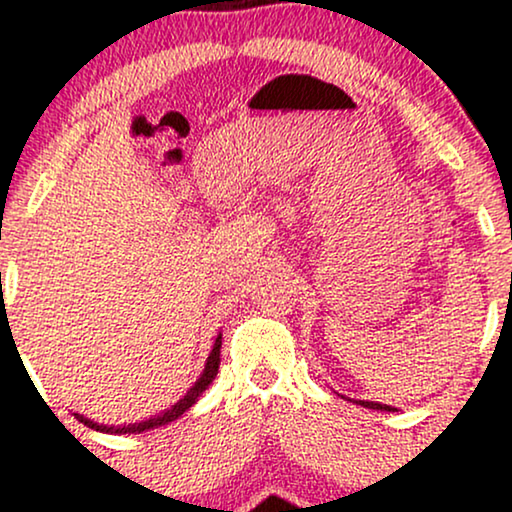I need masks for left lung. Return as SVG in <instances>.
Masks as SVG:
<instances>
[{"instance_id":"8db88e82","label":"left lung","mask_w":512,"mask_h":512,"mask_svg":"<svg viewBox=\"0 0 512 512\" xmlns=\"http://www.w3.org/2000/svg\"><path fill=\"white\" fill-rule=\"evenodd\" d=\"M337 395H339V392H337ZM342 399H349V397H344V395H342ZM349 402H354V404H361V407H366V409H375V411H397L395 407H390V404L368 402V399H349Z\"/></svg>"}]
</instances>
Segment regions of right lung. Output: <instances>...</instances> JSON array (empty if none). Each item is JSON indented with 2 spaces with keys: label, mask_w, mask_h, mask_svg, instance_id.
<instances>
[{
  "label": "right lung",
  "mask_w": 512,
  "mask_h": 512,
  "mask_svg": "<svg viewBox=\"0 0 512 512\" xmlns=\"http://www.w3.org/2000/svg\"><path fill=\"white\" fill-rule=\"evenodd\" d=\"M219 363H221V332H219V337L214 339V349H211V354L207 356V363H204V370L199 373V378L192 383V387H187L185 395H182L175 404H170L168 409L158 411V414L149 416V419L134 421V424H120V426L98 424V421L88 419V416L79 414V411H76L74 416L88 428H96V431H101V433H120V436L122 433H144V431H151V428L166 426V424H170V421H175L178 416L185 414V411L190 409L199 397H202V392L207 390V387L211 385V380H214L216 373H219Z\"/></svg>",
  "instance_id": "right-lung-1"
}]
</instances>
